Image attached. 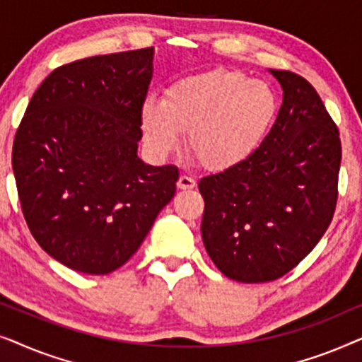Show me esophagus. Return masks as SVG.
<instances>
[{"mask_svg":"<svg viewBox=\"0 0 362 362\" xmlns=\"http://www.w3.org/2000/svg\"><path fill=\"white\" fill-rule=\"evenodd\" d=\"M196 187V181L189 176H180L177 180V189L181 191H187V189H194Z\"/></svg>","mask_w":362,"mask_h":362,"instance_id":"1","label":"esophagus"}]
</instances>
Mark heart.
<instances>
[{
	"mask_svg": "<svg viewBox=\"0 0 362 362\" xmlns=\"http://www.w3.org/2000/svg\"><path fill=\"white\" fill-rule=\"evenodd\" d=\"M279 113L274 87L230 69L196 74L171 83L165 100L145 98L141 130L146 145L165 156L189 133L191 155L209 171L240 166L262 146Z\"/></svg>",
	"mask_w": 362,
	"mask_h": 362,
	"instance_id": "heart-1",
	"label": "heart"
}]
</instances>
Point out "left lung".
Listing matches in <instances>:
<instances>
[{
    "instance_id": "1",
    "label": "left lung",
    "mask_w": 362,
    "mask_h": 362,
    "mask_svg": "<svg viewBox=\"0 0 362 362\" xmlns=\"http://www.w3.org/2000/svg\"><path fill=\"white\" fill-rule=\"evenodd\" d=\"M270 74L284 88V103L265 141L240 166L199 181L207 254L242 284L295 269L325 235L338 201V127L306 78Z\"/></svg>"
}]
</instances>
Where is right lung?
<instances>
[{"mask_svg":"<svg viewBox=\"0 0 362 362\" xmlns=\"http://www.w3.org/2000/svg\"><path fill=\"white\" fill-rule=\"evenodd\" d=\"M153 47L57 67L34 92L13 143L24 219L69 269L117 270L173 199L180 171L138 158Z\"/></svg>","mask_w":362,"mask_h":362,"instance_id":"obj_1","label":"right lung"}]
</instances>
